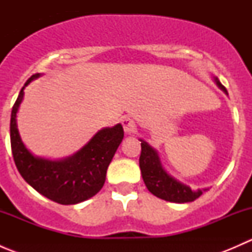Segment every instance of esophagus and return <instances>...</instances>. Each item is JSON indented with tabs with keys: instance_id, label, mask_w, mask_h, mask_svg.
<instances>
[{
	"instance_id": "34e87169",
	"label": "esophagus",
	"mask_w": 252,
	"mask_h": 252,
	"mask_svg": "<svg viewBox=\"0 0 252 252\" xmlns=\"http://www.w3.org/2000/svg\"><path fill=\"white\" fill-rule=\"evenodd\" d=\"M122 126H123L124 131H126V134L135 133L136 130L135 121H134L133 118H130V117H123V119H122Z\"/></svg>"
}]
</instances>
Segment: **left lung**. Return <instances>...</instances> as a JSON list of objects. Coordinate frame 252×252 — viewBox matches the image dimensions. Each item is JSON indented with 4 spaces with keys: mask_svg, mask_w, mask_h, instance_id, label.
Instances as JSON below:
<instances>
[{
    "mask_svg": "<svg viewBox=\"0 0 252 252\" xmlns=\"http://www.w3.org/2000/svg\"><path fill=\"white\" fill-rule=\"evenodd\" d=\"M213 81L217 84L218 88L228 95V91L224 86L220 84L217 77L212 75ZM141 141V155L139 158L140 164L141 175L144 179L145 185L149 189L151 194L159 197L162 200H166L169 202H177V204H184V202H191L196 200L202 195V192L208 189H197L191 190V188L188 187L184 183L179 182L172 177L168 172L162 166L161 158L156 149L147 144L146 141Z\"/></svg>",
    "mask_w": 252,
    "mask_h": 252,
    "instance_id": "1",
    "label": "left lung"
}]
</instances>
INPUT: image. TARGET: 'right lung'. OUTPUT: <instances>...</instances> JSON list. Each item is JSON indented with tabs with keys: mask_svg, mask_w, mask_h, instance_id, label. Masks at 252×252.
<instances>
[{
	"mask_svg": "<svg viewBox=\"0 0 252 252\" xmlns=\"http://www.w3.org/2000/svg\"><path fill=\"white\" fill-rule=\"evenodd\" d=\"M40 73L32 75L20 90L11 114V146L20 175L37 192L61 205H75L90 199L102 189L106 173L124 136L121 123L98 130L79 151L61 159L35 156L22 141L17 113L24 98V89Z\"/></svg>",
	"mask_w": 252,
	"mask_h": 252,
	"instance_id": "1",
	"label": "right lung"
}]
</instances>
